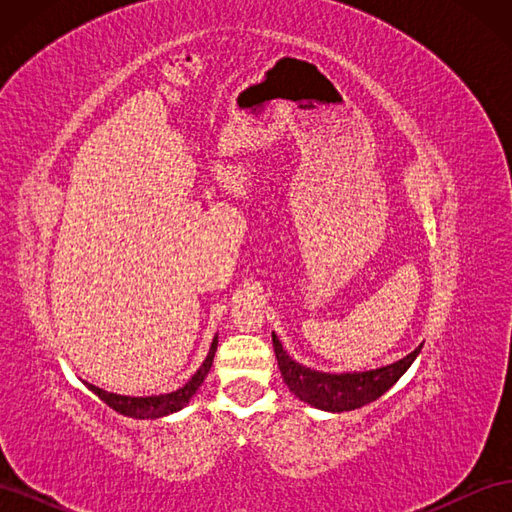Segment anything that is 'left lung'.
<instances>
[{
	"mask_svg": "<svg viewBox=\"0 0 512 512\" xmlns=\"http://www.w3.org/2000/svg\"><path fill=\"white\" fill-rule=\"evenodd\" d=\"M273 348L284 382L301 401L327 412H348L371 404V401H376L380 395L389 391L414 363L423 344L397 363L369 371H352V374L350 371L348 374H324V371L299 365L286 354L275 333Z\"/></svg>",
	"mask_w": 512,
	"mask_h": 512,
	"instance_id": "8db88e82",
	"label": "left lung"
}]
</instances>
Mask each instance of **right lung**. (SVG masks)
<instances>
[{"label": "right lung", "instance_id": "obj_1", "mask_svg": "<svg viewBox=\"0 0 512 512\" xmlns=\"http://www.w3.org/2000/svg\"><path fill=\"white\" fill-rule=\"evenodd\" d=\"M215 350H218V337H213L211 350L207 354L205 363L198 367L196 374L185 382L181 389L173 391V393H164V395H149V397H128V395H117V393H106L94 384H87L91 391H94L108 408H113L115 412L123 414V416H132V418H160L166 414H173L177 410H181L188 401L192 399V395L198 391V386L203 384V380L207 378L209 369L213 365V356Z\"/></svg>", "mask_w": 512, "mask_h": 512}]
</instances>
